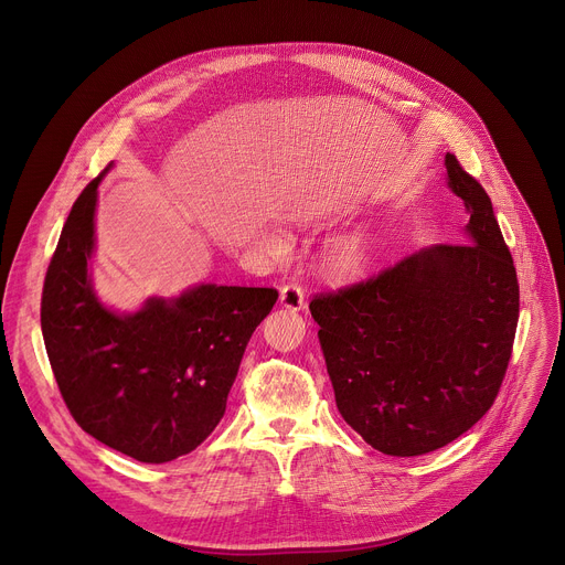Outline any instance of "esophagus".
<instances>
[{"mask_svg": "<svg viewBox=\"0 0 565 565\" xmlns=\"http://www.w3.org/2000/svg\"><path fill=\"white\" fill-rule=\"evenodd\" d=\"M280 303H282V308H287L291 312H299L306 308V294L299 285H294V282L285 285L280 289Z\"/></svg>", "mask_w": 565, "mask_h": 565, "instance_id": "obj_1", "label": "esophagus"}]
</instances>
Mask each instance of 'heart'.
Segmentation results:
<instances>
[{"label":"heart","instance_id":"b5f03b06","mask_svg":"<svg viewBox=\"0 0 565 565\" xmlns=\"http://www.w3.org/2000/svg\"><path fill=\"white\" fill-rule=\"evenodd\" d=\"M262 248L274 255H282L287 250V241L278 232H264L259 236ZM374 259V244L367 234L354 232L344 234L324 248L321 253V271L335 282H349L361 278Z\"/></svg>","mask_w":565,"mask_h":565}]
</instances>
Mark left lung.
<instances>
[{"label": "left lung", "instance_id": "1", "mask_svg": "<svg viewBox=\"0 0 565 565\" xmlns=\"http://www.w3.org/2000/svg\"><path fill=\"white\" fill-rule=\"evenodd\" d=\"M465 244L427 246L354 287L310 301L342 418L384 455L412 458L488 414L513 352L520 287L492 202L458 158Z\"/></svg>", "mask_w": 565, "mask_h": 565}]
</instances>
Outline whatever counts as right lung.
<instances>
[{"mask_svg": "<svg viewBox=\"0 0 565 565\" xmlns=\"http://www.w3.org/2000/svg\"><path fill=\"white\" fill-rule=\"evenodd\" d=\"M110 168L68 213L43 285L41 331L77 425L132 460L163 465L221 423L246 344L278 291L200 282L132 312L105 306L92 257L98 185Z\"/></svg>", "mask_w": 565, "mask_h": 565, "instance_id": "obj_1", "label": "right lung"}]
</instances>
